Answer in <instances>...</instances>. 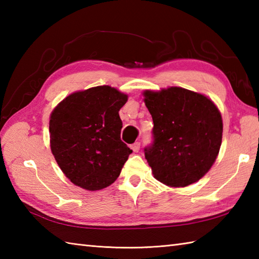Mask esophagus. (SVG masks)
Instances as JSON below:
<instances>
[{
	"mask_svg": "<svg viewBox=\"0 0 259 259\" xmlns=\"http://www.w3.org/2000/svg\"><path fill=\"white\" fill-rule=\"evenodd\" d=\"M140 146H141L140 142H135V144L130 146V148L134 150V152H138L140 150Z\"/></svg>",
	"mask_w": 259,
	"mask_h": 259,
	"instance_id": "34e87169",
	"label": "esophagus"
}]
</instances>
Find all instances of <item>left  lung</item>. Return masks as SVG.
Wrapping results in <instances>:
<instances>
[{"label": "left lung", "instance_id": "1", "mask_svg": "<svg viewBox=\"0 0 259 259\" xmlns=\"http://www.w3.org/2000/svg\"><path fill=\"white\" fill-rule=\"evenodd\" d=\"M144 96L153 121L152 144L145 148L153 177L170 187L196 183L221 149V112L207 97L178 87Z\"/></svg>", "mask_w": 259, "mask_h": 259}]
</instances>
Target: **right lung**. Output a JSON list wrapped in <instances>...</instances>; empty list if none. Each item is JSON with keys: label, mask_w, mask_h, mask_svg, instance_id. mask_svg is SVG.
Masks as SVG:
<instances>
[{"label": "right lung", "mask_w": 259, "mask_h": 259, "mask_svg": "<svg viewBox=\"0 0 259 259\" xmlns=\"http://www.w3.org/2000/svg\"><path fill=\"white\" fill-rule=\"evenodd\" d=\"M128 97L109 85L75 92L50 117L54 158L71 183L100 190L119 177L133 150L120 139L119 110Z\"/></svg>", "instance_id": "1"}]
</instances>
